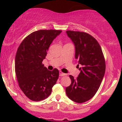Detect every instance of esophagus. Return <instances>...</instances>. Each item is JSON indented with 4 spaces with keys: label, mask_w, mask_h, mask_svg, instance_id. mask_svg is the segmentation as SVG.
<instances>
[{
    "label": "esophagus",
    "mask_w": 122,
    "mask_h": 122,
    "mask_svg": "<svg viewBox=\"0 0 122 122\" xmlns=\"http://www.w3.org/2000/svg\"><path fill=\"white\" fill-rule=\"evenodd\" d=\"M66 76V74H65V73H63L62 71H59V76Z\"/></svg>",
    "instance_id": "obj_1"
}]
</instances>
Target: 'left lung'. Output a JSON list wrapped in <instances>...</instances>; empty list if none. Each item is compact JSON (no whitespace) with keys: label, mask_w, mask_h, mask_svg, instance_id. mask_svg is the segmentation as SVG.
<instances>
[{"label":"left lung","mask_w":122,"mask_h":122,"mask_svg":"<svg viewBox=\"0 0 122 122\" xmlns=\"http://www.w3.org/2000/svg\"><path fill=\"white\" fill-rule=\"evenodd\" d=\"M66 33L75 46V58L82 66L76 79L69 76L71 83L66 88V94L75 102L84 103L93 97L99 89L106 71V61L101 46L93 36L81 31Z\"/></svg>","instance_id":"left-lung-1"}]
</instances>
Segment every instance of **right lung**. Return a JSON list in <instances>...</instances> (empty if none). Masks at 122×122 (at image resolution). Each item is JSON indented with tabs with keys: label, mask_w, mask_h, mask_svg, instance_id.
Returning a JSON list of instances; mask_svg holds the SVG:
<instances>
[{
	"label": "right lung",
	"mask_w": 122,
	"mask_h": 122,
	"mask_svg": "<svg viewBox=\"0 0 122 122\" xmlns=\"http://www.w3.org/2000/svg\"><path fill=\"white\" fill-rule=\"evenodd\" d=\"M59 30H39L28 36L20 44L15 59L18 84L31 101L48 98L59 77V71L48 70L42 64L50 45L61 34Z\"/></svg>",
	"instance_id": "obj_1"
}]
</instances>
